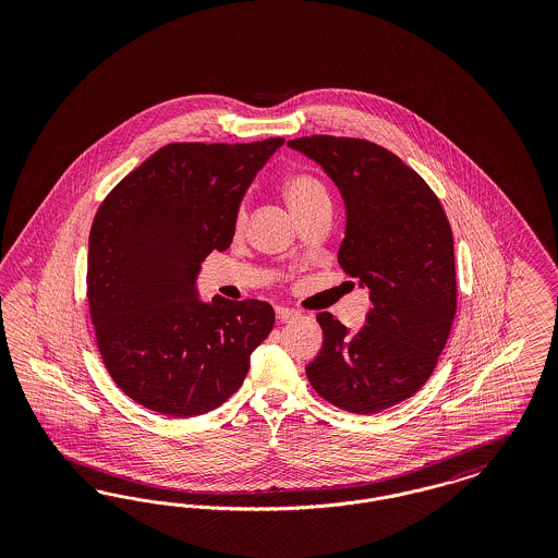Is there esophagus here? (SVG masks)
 <instances>
[{
  "mask_svg": "<svg viewBox=\"0 0 558 558\" xmlns=\"http://www.w3.org/2000/svg\"><path fill=\"white\" fill-rule=\"evenodd\" d=\"M276 318L280 322H291V319L299 318V312L289 310V307H276Z\"/></svg>",
  "mask_w": 558,
  "mask_h": 558,
  "instance_id": "34e87169",
  "label": "esophagus"
}]
</instances>
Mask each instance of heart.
<instances>
[{"instance_id":"1","label":"heart","mask_w":558,"mask_h":558,"mask_svg":"<svg viewBox=\"0 0 558 558\" xmlns=\"http://www.w3.org/2000/svg\"><path fill=\"white\" fill-rule=\"evenodd\" d=\"M284 196H287V203H289L291 211L294 213V217H301V215L316 209L319 205H330L326 187L322 186L316 178H312L307 173H296V175L289 178L284 182ZM244 217H246V209L242 205L239 213H236V223L239 226H242Z\"/></svg>"}]
</instances>
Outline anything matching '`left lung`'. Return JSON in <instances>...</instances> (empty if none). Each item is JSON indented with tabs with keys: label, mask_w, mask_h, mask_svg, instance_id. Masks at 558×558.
<instances>
[{
	"label": "left lung",
	"mask_w": 558,
	"mask_h": 558,
	"mask_svg": "<svg viewBox=\"0 0 558 558\" xmlns=\"http://www.w3.org/2000/svg\"><path fill=\"white\" fill-rule=\"evenodd\" d=\"M287 144L318 162L341 192L339 266L372 301L357 332L319 314L324 343L307 378L347 412L387 410L425 385L450 337L456 267L448 217L425 180L378 144L335 135Z\"/></svg>",
	"instance_id": "left-lung-1"
}]
</instances>
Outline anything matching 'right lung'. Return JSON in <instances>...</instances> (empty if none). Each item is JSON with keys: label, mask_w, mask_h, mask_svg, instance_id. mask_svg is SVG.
<instances>
[{"label": "right lung", "mask_w": 558, "mask_h": 558, "mask_svg": "<svg viewBox=\"0 0 558 558\" xmlns=\"http://www.w3.org/2000/svg\"><path fill=\"white\" fill-rule=\"evenodd\" d=\"M282 144H167L96 213L89 314L108 374L140 405L178 418L219 408L271 332L269 303L203 301L196 276L232 244L240 203Z\"/></svg>", "instance_id": "right-lung-1"}]
</instances>
